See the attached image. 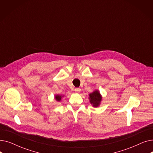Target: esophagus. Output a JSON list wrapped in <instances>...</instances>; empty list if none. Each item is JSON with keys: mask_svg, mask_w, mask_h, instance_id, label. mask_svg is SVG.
<instances>
[{"mask_svg": "<svg viewBox=\"0 0 153 153\" xmlns=\"http://www.w3.org/2000/svg\"><path fill=\"white\" fill-rule=\"evenodd\" d=\"M74 91H75L76 92L78 93V92H79L80 91H81V89H80V88H76V89H74Z\"/></svg>", "mask_w": 153, "mask_h": 153, "instance_id": "34e87169", "label": "esophagus"}]
</instances>
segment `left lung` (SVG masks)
<instances>
[{
    "label": "left lung",
    "mask_w": 153,
    "mask_h": 153,
    "mask_svg": "<svg viewBox=\"0 0 153 153\" xmlns=\"http://www.w3.org/2000/svg\"><path fill=\"white\" fill-rule=\"evenodd\" d=\"M89 99L93 106L97 107L100 105V101L102 100V96L98 91H95L89 94Z\"/></svg>",
    "instance_id": "8db88e82"
}]
</instances>
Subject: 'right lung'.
<instances>
[{
	"instance_id": "right-lung-1",
	"label": "right lung",
	"mask_w": 153,
	"mask_h": 153,
	"mask_svg": "<svg viewBox=\"0 0 153 153\" xmlns=\"http://www.w3.org/2000/svg\"><path fill=\"white\" fill-rule=\"evenodd\" d=\"M61 98H62V96L61 95H57L55 96V99L57 101H60L61 100Z\"/></svg>"
}]
</instances>
